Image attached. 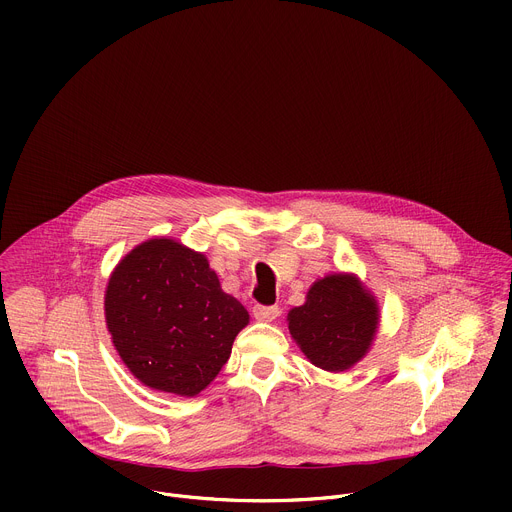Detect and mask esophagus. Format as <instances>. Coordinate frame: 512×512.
Masks as SVG:
<instances>
[{
  "mask_svg": "<svg viewBox=\"0 0 512 512\" xmlns=\"http://www.w3.org/2000/svg\"><path fill=\"white\" fill-rule=\"evenodd\" d=\"M253 316L259 322H273L279 316V308L277 306H255Z\"/></svg>",
  "mask_w": 512,
  "mask_h": 512,
  "instance_id": "esophagus-1",
  "label": "esophagus"
}]
</instances>
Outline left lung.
I'll return each mask as SVG.
<instances>
[{
    "mask_svg": "<svg viewBox=\"0 0 512 512\" xmlns=\"http://www.w3.org/2000/svg\"><path fill=\"white\" fill-rule=\"evenodd\" d=\"M381 322L373 291L356 273H328L316 279L306 302L291 308L287 328L314 367L328 373L352 369L371 350Z\"/></svg>",
    "mask_w": 512,
    "mask_h": 512,
    "instance_id": "1",
    "label": "left lung"
}]
</instances>
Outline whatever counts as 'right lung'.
Wrapping results in <instances>:
<instances>
[{
    "label": "right lung",
    "instance_id": "1",
    "mask_svg": "<svg viewBox=\"0 0 512 512\" xmlns=\"http://www.w3.org/2000/svg\"><path fill=\"white\" fill-rule=\"evenodd\" d=\"M105 322L119 358L141 385L196 397L225 367L249 312L225 294L204 253L154 237L111 271Z\"/></svg>",
    "mask_w": 512,
    "mask_h": 512
}]
</instances>
